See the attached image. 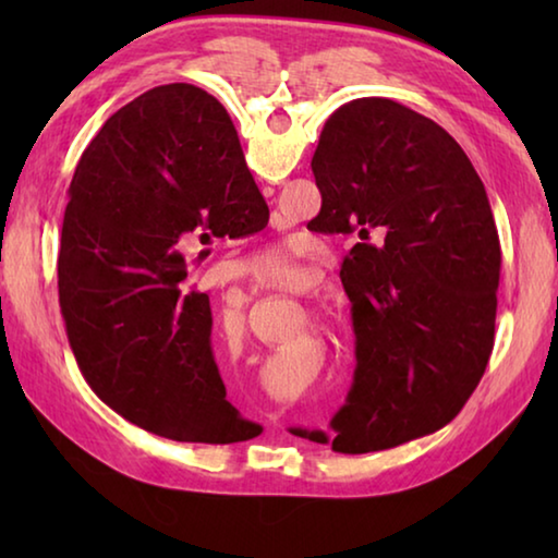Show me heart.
<instances>
[{
	"mask_svg": "<svg viewBox=\"0 0 558 558\" xmlns=\"http://www.w3.org/2000/svg\"><path fill=\"white\" fill-rule=\"evenodd\" d=\"M245 270L256 278L258 286L266 288H298L305 282L307 270L288 243L268 245L248 260Z\"/></svg>",
	"mask_w": 558,
	"mask_h": 558,
	"instance_id": "heart-1",
	"label": "heart"
}]
</instances>
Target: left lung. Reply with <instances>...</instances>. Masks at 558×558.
<instances>
[{
    "mask_svg": "<svg viewBox=\"0 0 558 558\" xmlns=\"http://www.w3.org/2000/svg\"><path fill=\"white\" fill-rule=\"evenodd\" d=\"M313 221L356 243L339 270L356 369L332 450H386L440 430L483 379L495 347L499 241L483 179L438 122L359 98L325 122Z\"/></svg>",
    "mask_w": 558,
    "mask_h": 558,
    "instance_id": "obj_1",
    "label": "left lung"
}]
</instances>
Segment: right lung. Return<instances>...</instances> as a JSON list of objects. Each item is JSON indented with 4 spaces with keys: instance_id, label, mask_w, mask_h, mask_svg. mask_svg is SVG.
Here are the masks:
<instances>
[{
    "instance_id": "add662e5",
    "label": "right lung",
    "mask_w": 558,
    "mask_h": 558,
    "mask_svg": "<svg viewBox=\"0 0 558 558\" xmlns=\"http://www.w3.org/2000/svg\"><path fill=\"white\" fill-rule=\"evenodd\" d=\"M263 223L268 204L209 93L169 83L108 118L75 167L59 251L65 335L102 403L179 442L258 436L226 401L209 295L189 286L182 251Z\"/></svg>"
}]
</instances>
